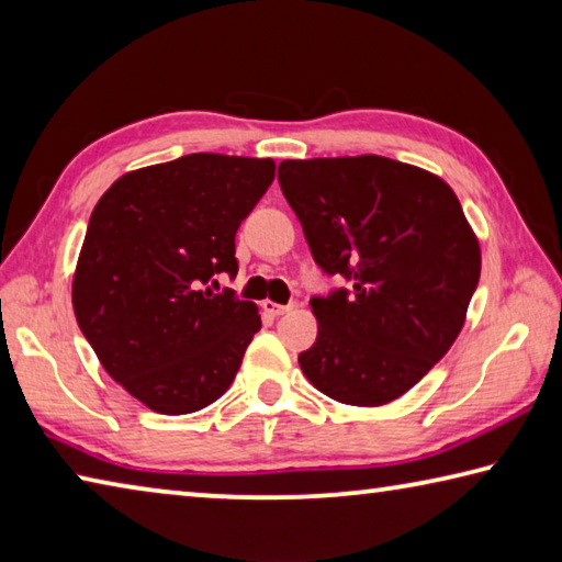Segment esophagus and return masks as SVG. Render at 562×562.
I'll return each instance as SVG.
<instances>
[{"instance_id": "obj_1", "label": "esophagus", "mask_w": 562, "mask_h": 562, "mask_svg": "<svg viewBox=\"0 0 562 562\" xmlns=\"http://www.w3.org/2000/svg\"><path fill=\"white\" fill-rule=\"evenodd\" d=\"M262 310L268 312V315H272V317H282V315H288V312L292 310V304H278V302L265 300L262 302Z\"/></svg>"}]
</instances>
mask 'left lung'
<instances>
[{"instance_id":"8db88e82","label":"left lung","mask_w":562,"mask_h":562,"mask_svg":"<svg viewBox=\"0 0 562 562\" xmlns=\"http://www.w3.org/2000/svg\"><path fill=\"white\" fill-rule=\"evenodd\" d=\"M280 188L312 258L349 290L312 297L304 376L335 402L406 394L459 337L481 247L449 183L384 156L282 160Z\"/></svg>"}]
</instances>
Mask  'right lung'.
<instances>
[{
  "mask_svg": "<svg viewBox=\"0 0 562 562\" xmlns=\"http://www.w3.org/2000/svg\"><path fill=\"white\" fill-rule=\"evenodd\" d=\"M272 180V158L190 154L121 176L93 207L74 315L113 382L154 412L221 398L262 327L255 302L211 282L237 274L235 233Z\"/></svg>",
  "mask_w": 562,
  "mask_h": 562,
  "instance_id": "add662e5",
  "label": "right lung"
}]
</instances>
